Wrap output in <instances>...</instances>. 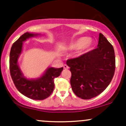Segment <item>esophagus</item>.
Segmentation results:
<instances>
[{
  "mask_svg": "<svg viewBox=\"0 0 126 126\" xmlns=\"http://www.w3.org/2000/svg\"><path fill=\"white\" fill-rule=\"evenodd\" d=\"M63 68H64V69H69V67H68L66 64H64V66H63Z\"/></svg>",
  "mask_w": 126,
  "mask_h": 126,
  "instance_id": "1",
  "label": "esophagus"
}]
</instances>
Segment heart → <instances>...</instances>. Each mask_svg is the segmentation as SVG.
I'll list each match as a JSON object with an SVG mask.
<instances>
[{
	"label": "heart",
	"instance_id": "b5f03b06",
	"mask_svg": "<svg viewBox=\"0 0 126 126\" xmlns=\"http://www.w3.org/2000/svg\"><path fill=\"white\" fill-rule=\"evenodd\" d=\"M93 45V40L90 38L81 37L74 41L68 46V49L75 50L78 49L79 55H82L87 52Z\"/></svg>",
	"mask_w": 126,
	"mask_h": 126
}]
</instances>
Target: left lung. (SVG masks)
Masks as SVG:
<instances>
[{
  "instance_id": "1",
  "label": "left lung",
  "mask_w": 126,
  "mask_h": 126,
  "mask_svg": "<svg viewBox=\"0 0 126 126\" xmlns=\"http://www.w3.org/2000/svg\"><path fill=\"white\" fill-rule=\"evenodd\" d=\"M71 85L75 94L83 99L99 95L109 86L115 71L113 46L100 33L97 47L80 57L68 59Z\"/></svg>"
}]
</instances>
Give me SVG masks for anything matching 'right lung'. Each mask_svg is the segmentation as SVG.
Masks as SVG:
<instances>
[{
    "label": "right lung",
    "instance_id": "obj_1",
    "mask_svg": "<svg viewBox=\"0 0 126 126\" xmlns=\"http://www.w3.org/2000/svg\"><path fill=\"white\" fill-rule=\"evenodd\" d=\"M38 35L25 33L13 43L10 54V72L15 87L21 94L32 99L44 100L52 94L55 85L54 79L60 75L63 68H49L40 78L29 80L24 77L17 64L22 52V42Z\"/></svg>",
    "mask_w": 126,
    "mask_h": 126
}]
</instances>
